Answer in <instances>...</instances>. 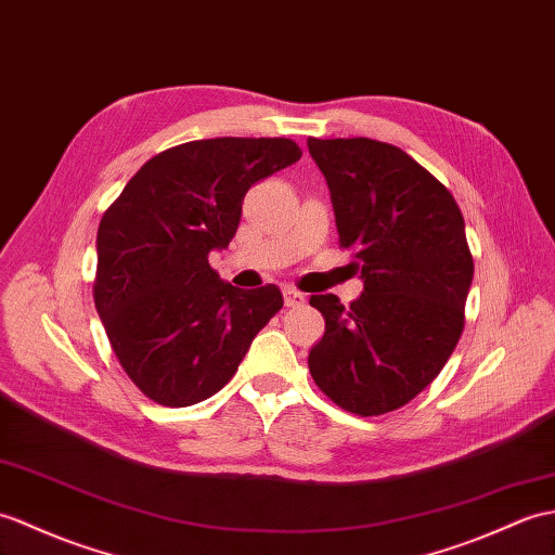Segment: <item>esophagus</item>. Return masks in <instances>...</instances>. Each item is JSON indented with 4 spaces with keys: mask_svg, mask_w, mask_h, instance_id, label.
<instances>
[{
    "mask_svg": "<svg viewBox=\"0 0 555 555\" xmlns=\"http://www.w3.org/2000/svg\"><path fill=\"white\" fill-rule=\"evenodd\" d=\"M305 300L307 298L300 291H295L291 286L283 288V302H286V307H300V305H305Z\"/></svg>",
    "mask_w": 555,
    "mask_h": 555,
    "instance_id": "esophagus-1",
    "label": "esophagus"
}]
</instances>
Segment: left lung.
Wrapping results in <instances>:
<instances>
[{
  "label": "left lung",
  "instance_id": "8db88e82",
  "mask_svg": "<svg viewBox=\"0 0 555 555\" xmlns=\"http://www.w3.org/2000/svg\"><path fill=\"white\" fill-rule=\"evenodd\" d=\"M331 191L340 248L362 267L350 305L312 295L326 321L309 350L319 390L357 416L411 402L437 378L463 331L473 255L449 189L385 141L307 139Z\"/></svg>",
  "mask_w": 555,
  "mask_h": 555
}]
</instances>
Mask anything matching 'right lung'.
<instances>
[{"label": "right lung", "instance_id": "right-lung-1", "mask_svg": "<svg viewBox=\"0 0 555 555\" xmlns=\"http://www.w3.org/2000/svg\"><path fill=\"white\" fill-rule=\"evenodd\" d=\"M300 156L283 137L189 141L141 165L103 212L94 305L120 366L153 402L191 406L222 390L283 307L272 283H224L208 255L234 238L248 189Z\"/></svg>", "mask_w": 555, "mask_h": 555}]
</instances>
